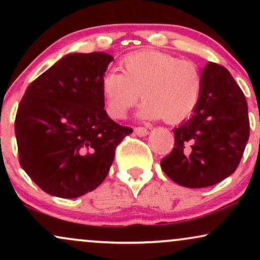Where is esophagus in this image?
Returning <instances> with one entry per match:
<instances>
[{
  "mask_svg": "<svg viewBox=\"0 0 260 260\" xmlns=\"http://www.w3.org/2000/svg\"><path fill=\"white\" fill-rule=\"evenodd\" d=\"M134 133L139 137H145L148 134V129L145 127H136L134 128Z\"/></svg>",
  "mask_w": 260,
  "mask_h": 260,
  "instance_id": "obj_1",
  "label": "esophagus"
}]
</instances>
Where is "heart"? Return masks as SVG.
Instances as JSON below:
<instances>
[{
	"label": "heart",
	"instance_id": "b5f03b06",
	"mask_svg": "<svg viewBox=\"0 0 260 260\" xmlns=\"http://www.w3.org/2000/svg\"><path fill=\"white\" fill-rule=\"evenodd\" d=\"M122 72L107 71L101 78V91L107 113L116 120L144 99L139 116L177 123L188 117L198 104L202 76L198 67L156 50L131 52L121 61Z\"/></svg>",
	"mask_w": 260,
	"mask_h": 260
}]
</instances>
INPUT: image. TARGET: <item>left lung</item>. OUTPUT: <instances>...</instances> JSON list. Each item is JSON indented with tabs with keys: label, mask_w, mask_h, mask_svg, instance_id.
Masks as SVG:
<instances>
[{
	"label": "left lung",
	"mask_w": 260,
	"mask_h": 260,
	"mask_svg": "<svg viewBox=\"0 0 260 260\" xmlns=\"http://www.w3.org/2000/svg\"><path fill=\"white\" fill-rule=\"evenodd\" d=\"M174 134L175 147L160 164L180 186H213L236 171L249 138L248 106L225 67L205 66L198 104Z\"/></svg>",
	"instance_id": "left-lung-1"
}]
</instances>
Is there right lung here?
Wrapping results in <instances>:
<instances>
[{"instance_id":"obj_1","label":"right lung","mask_w":260,"mask_h":260,"mask_svg":"<svg viewBox=\"0 0 260 260\" xmlns=\"http://www.w3.org/2000/svg\"><path fill=\"white\" fill-rule=\"evenodd\" d=\"M105 52L70 53L39 76L20 100L14 131L23 170L44 192L78 198L109 174L132 128L107 116L101 78Z\"/></svg>"}]
</instances>
